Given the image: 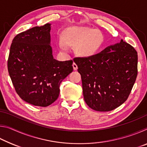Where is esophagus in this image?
Returning <instances> with one entry per match:
<instances>
[{
    "mask_svg": "<svg viewBox=\"0 0 147 147\" xmlns=\"http://www.w3.org/2000/svg\"><path fill=\"white\" fill-rule=\"evenodd\" d=\"M73 67L74 70L76 71V70H77V69H78V66H77V65L75 63H73Z\"/></svg>",
    "mask_w": 147,
    "mask_h": 147,
    "instance_id": "34e87169",
    "label": "esophagus"
}]
</instances>
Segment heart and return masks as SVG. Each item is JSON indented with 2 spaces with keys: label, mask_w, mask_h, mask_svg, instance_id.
<instances>
[{
  "label": "heart",
  "mask_w": 147,
  "mask_h": 147,
  "mask_svg": "<svg viewBox=\"0 0 147 147\" xmlns=\"http://www.w3.org/2000/svg\"><path fill=\"white\" fill-rule=\"evenodd\" d=\"M104 42L100 32L87 27H71L63 32L58 45L62 51H68V46L76 47V53L82 57H92L98 53Z\"/></svg>",
  "instance_id": "b5f03b06"
}]
</instances>
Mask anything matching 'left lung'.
I'll return each instance as SVG.
<instances>
[{
  "label": "left lung",
  "instance_id": "left-lung-1",
  "mask_svg": "<svg viewBox=\"0 0 147 147\" xmlns=\"http://www.w3.org/2000/svg\"><path fill=\"white\" fill-rule=\"evenodd\" d=\"M74 61L89 108L109 111L127 100L138 75V53L130 44L121 39L96 55L75 58Z\"/></svg>",
  "mask_w": 147,
  "mask_h": 147
}]
</instances>
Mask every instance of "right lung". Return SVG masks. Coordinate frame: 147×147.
<instances>
[{
  "mask_svg": "<svg viewBox=\"0 0 147 147\" xmlns=\"http://www.w3.org/2000/svg\"><path fill=\"white\" fill-rule=\"evenodd\" d=\"M51 24L36 26L15 37L8 69L17 93L34 106L47 107L59 94L63 80L73 70V61L54 58L51 46Z\"/></svg>",
  "mask_w": 147,
  "mask_h": 147,
  "instance_id": "right-lung-1",
  "label": "right lung"
}]
</instances>
